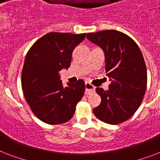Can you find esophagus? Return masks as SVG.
<instances>
[{
    "label": "esophagus",
    "mask_w": 160,
    "mask_h": 160,
    "mask_svg": "<svg viewBox=\"0 0 160 160\" xmlns=\"http://www.w3.org/2000/svg\"><path fill=\"white\" fill-rule=\"evenodd\" d=\"M95 87L93 85H91L90 83L86 82L85 83V94L86 95H90V94H92L94 91H95Z\"/></svg>",
    "instance_id": "obj_1"
}]
</instances>
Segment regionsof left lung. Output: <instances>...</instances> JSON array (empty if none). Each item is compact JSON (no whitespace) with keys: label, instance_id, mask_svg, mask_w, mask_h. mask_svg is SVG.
<instances>
[{"label":"left lung","instance_id":"8db88e82","mask_svg":"<svg viewBox=\"0 0 160 160\" xmlns=\"http://www.w3.org/2000/svg\"><path fill=\"white\" fill-rule=\"evenodd\" d=\"M86 38L102 49L105 71L111 84L109 90L96 88L101 103L93 109L101 121L119 124L139 109L147 86L144 57L135 41L123 32L107 30L88 33Z\"/></svg>","mask_w":160,"mask_h":160}]
</instances>
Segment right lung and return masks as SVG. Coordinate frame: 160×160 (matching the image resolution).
<instances>
[{
    "instance_id": "add662e5",
    "label": "right lung",
    "mask_w": 160,
    "mask_h": 160,
    "mask_svg": "<svg viewBox=\"0 0 160 160\" xmlns=\"http://www.w3.org/2000/svg\"><path fill=\"white\" fill-rule=\"evenodd\" d=\"M85 33L50 32L36 41L26 54L21 73L24 96L39 119L49 124L69 121L82 99L85 81L63 86L59 72L70 66L74 49Z\"/></svg>"
}]
</instances>
